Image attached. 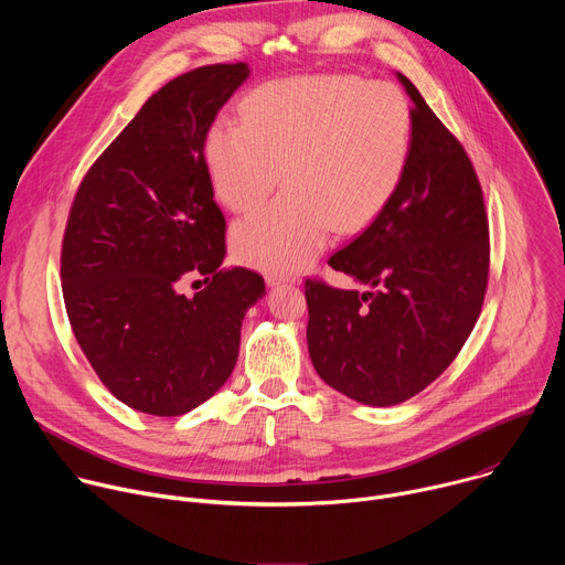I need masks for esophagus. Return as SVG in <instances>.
Segmentation results:
<instances>
[{
    "instance_id": "obj_1",
    "label": "esophagus",
    "mask_w": 565,
    "mask_h": 565,
    "mask_svg": "<svg viewBox=\"0 0 565 565\" xmlns=\"http://www.w3.org/2000/svg\"><path fill=\"white\" fill-rule=\"evenodd\" d=\"M266 281H268V286H279V284H288V281H290V284H295V279H284V277H273V275H270V277H266Z\"/></svg>"
}]
</instances>
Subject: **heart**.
<instances>
[{"instance_id":"b5f03b06","label":"heart","mask_w":565,"mask_h":565,"mask_svg":"<svg viewBox=\"0 0 565 565\" xmlns=\"http://www.w3.org/2000/svg\"><path fill=\"white\" fill-rule=\"evenodd\" d=\"M241 120L218 118L205 136L216 199L232 212L257 207L281 181L288 192L232 225L234 257L270 275L303 270L333 230L366 227L405 177L414 120L391 85L355 75L270 83L241 103Z\"/></svg>"}]
</instances>
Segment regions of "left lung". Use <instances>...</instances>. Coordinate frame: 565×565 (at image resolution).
<instances>
[{"mask_svg": "<svg viewBox=\"0 0 565 565\" xmlns=\"http://www.w3.org/2000/svg\"><path fill=\"white\" fill-rule=\"evenodd\" d=\"M409 163L388 205L329 259L364 292L306 281V342L317 375L369 407L420 393L458 355L488 288L482 192L460 142L412 79Z\"/></svg>", "mask_w": 565, "mask_h": 565, "instance_id": "1", "label": "left lung"}]
</instances>
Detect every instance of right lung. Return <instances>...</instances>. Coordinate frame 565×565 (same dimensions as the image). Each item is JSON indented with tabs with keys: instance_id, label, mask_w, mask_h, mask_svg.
I'll return each mask as SVG.
<instances>
[{
	"instance_id": "1",
	"label": "right lung",
	"mask_w": 565,
	"mask_h": 565,
	"mask_svg": "<svg viewBox=\"0 0 565 565\" xmlns=\"http://www.w3.org/2000/svg\"><path fill=\"white\" fill-rule=\"evenodd\" d=\"M250 66L212 64L158 89L79 185L62 244L73 335L105 386L149 416L212 397L238 358L264 277L232 268L205 136ZM188 282L204 284L194 296Z\"/></svg>"
}]
</instances>
